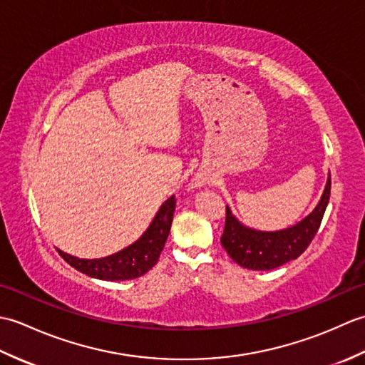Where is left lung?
I'll return each mask as SVG.
<instances>
[{
  "label": "left lung",
  "mask_w": 365,
  "mask_h": 365,
  "mask_svg": "<svg viewBox=\"0 0 365 365\" xmlns=\"http://www.w3.org/2000/svg\"><path fill=\"white\" fill-rule=\"evenodd\" d=\"M331 175L315 210L297 226L279 232H259L242 226L226 207V222L221 245L230 259L247 269H273L298 259L307 250L320 229L329 202Z\"/></svg>",
  "instance_id": "obj_1"
}]
</instances>
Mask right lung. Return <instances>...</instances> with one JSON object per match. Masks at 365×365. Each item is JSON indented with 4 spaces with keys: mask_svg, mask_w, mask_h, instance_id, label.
Listing matches in <instances>:
<instances>
[{
    "mask_svg": "<svg viewBox=\"0 0 365 365\" xmlns=\"http://www.w3.org/2000/svg\"><path fill=\"white\" fill-rule=\"evenodd\" d=\"M175 196H170L155 216L150 227L144 232V235L136 243L119 251L118 254L108 255L103 259H78L58 251L68 265L81 273L103 281H127L145 274L147 271L157 265L160 254L165 247L169 235L170 224L175 210Z\"/></svg>",
    "mask_w": 365,
    "mask_h": 365,
    "instance_id": "1",
    "label": "right lung"
}]
</instances>
